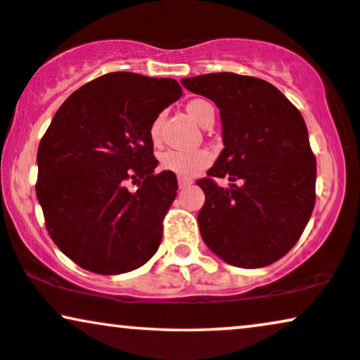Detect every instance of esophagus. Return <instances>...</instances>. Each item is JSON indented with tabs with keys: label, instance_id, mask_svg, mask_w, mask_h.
Segmentation results:
<instances>
[{
	"label": "esophagus",
	"instance_id": "esophagus-1",
	"mask_svg": "<svg viewBox=\"0 0 360 360\" xmlns=\"http://www.w3.org/2000/svg\"><path fill=\"white\" fill-rule=\"evenodd\" d=\"M177 184H179L181 189H184L193 184V179H188V177H177Z\"/></svg>",
	"mask_w": 360,
	"mask_h": 360
}]
</instances>
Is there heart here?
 I'll return each mask as SVG.
<instances>
[{
    "label": "heart",
    "mask_w": 360,
    "mask_h": 360,
    "mask_svg": "<svg viewBox=\"0 0 360 360\" xmlns=\"http://www.w3.org/2000/svg\"><path fill=\"white\" fill-rule=\"evenodd\" d=\"M189 117L198 122L199 126L206 124L207 117L214 115V108L211 103L204 99H193L186 106ZM161 138V117H156L151 124V139L158 143ZM211 165V153L206 149H195V151H169L161 154V166L165 169L174 172V174L191 177L199 174L204 167Z\"/></svg>",
    "instance_id": "obj_1"
}]
</instances>
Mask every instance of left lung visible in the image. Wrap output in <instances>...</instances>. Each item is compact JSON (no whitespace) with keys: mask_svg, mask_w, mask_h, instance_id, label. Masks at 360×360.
I'll list each match as a JSON object with an SVG mask.
<instances>
[{"mask_svg":"<svg viewBox=\"0 0 360 360\" xmlns=\"http://www.w3.org/2000/svg\"><path fill=\"white\" fill-rule=\"evenodd\" d=\"M216 103L224 149L195 181L206 194L198 214L207 248L231 266L256 269L285 256L316 202V158L299 109L267 81L234 72L184 78ZM227 176L229 188L213 181Z\"/></svg>","mask_w":360,"mask_h":360,"instance_id":"1","label":"left lung"}]
</instances>
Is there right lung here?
<instances>
[{
  "label": "right lung",
  "mask_w": 360,
  "mask_h": 360,
  "mask_svg": "<svg viewBox=\"0 0 360 360\" xmlns=\"http://www.w3.org/2000/svg\"><path fill=\"white\" fill-rule=\"evenodd\" d=\"M181 96L176 79L108 72L54 115L38 148L36 195L54 244L83 269L122 274L156 254L177 179L154 174L151 124Z\"/></svg>",
  "instance_id": "obj_1"
}]
</instances>
